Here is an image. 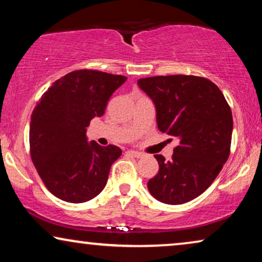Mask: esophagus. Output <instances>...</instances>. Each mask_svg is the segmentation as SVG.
Returning <instances> with one entry per match:
<instances>
[{"label":"esophagus","instance_id":"1","mask_svg":"<svg viewBox=\"0 0 262 262\" xmlns=\"http://www.w3.org/2000/svg\"><path fill=\"white\" fill-rule=\"evenodd\" d=\"M127 155L134 156V157H136V159H141V157H143V154H142V152H139V151H134V150H128V151H127Z\"/></svg>","mask_w":262,"mask_h":262}]
</instances>
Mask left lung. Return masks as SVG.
Returning a JSON list of instances; mask_svg holds the SVG:
<instances>
[{
	"label": "left lung",
	"instance_id": "8db88e82",
	"mask_svg": "<svg viewBox=\"0 0 262 262\" xmlns=\"http://www.w3.org/2000/svg\"><path fill=\"white\" fill-rule=\"evenodd\" d=\"M156 108L157 127L179 144L170 161L154 155L159 173L148 181L154 198L169 205L191 202L212 184L230 154L232 114L213 82L192 75L141 78Z\"/></svg>",
	"mask_w": 262,
	"mask_h": 262
}]
</instances>
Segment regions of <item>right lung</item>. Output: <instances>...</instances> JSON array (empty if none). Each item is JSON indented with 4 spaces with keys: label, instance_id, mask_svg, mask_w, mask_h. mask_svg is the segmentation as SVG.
Wrapping results in <instances>:
<instances>
[{
    "label": "right lung",
    "instance_id": "obj_1",
    "mask_svg": "<svg viewBox=\"0 0 262 262\" xmlns=\"http://www.w3.org/2000/svg\"><path fill=\"white\" fill-rule=\"evenodd\" d=\"M126 77L98 70H76L53 82L32 113L31 157L46 188L68 203H84L105 188L112 163L121 155L116 145L88 142L93 118Z\"/></svg>",
    "mask_w": 262,
    "mask_h": 262
}]
</instances>
